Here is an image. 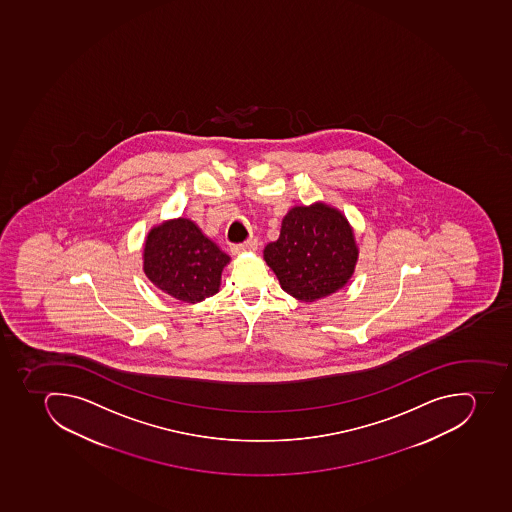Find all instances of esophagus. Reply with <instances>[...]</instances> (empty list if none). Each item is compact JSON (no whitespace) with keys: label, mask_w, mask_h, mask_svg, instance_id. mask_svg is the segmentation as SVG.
<instances>
[{"label":"esophagus","mask_w":512,"mask_h":512,"mask_svg":"<svg viewBox=\"0 0 512 512\" xmlns=\"http://www.w3.org/2000/svg\"><path fill=\"white\" fill-rule=\"evenodd\" d=\"M256 248H258V241L250 240V241H246V243H241V245L232 246V253L233 254L248 253V251H254V250H256Z\"/></svg>","instance_id":"obj_1"}]
</instances>
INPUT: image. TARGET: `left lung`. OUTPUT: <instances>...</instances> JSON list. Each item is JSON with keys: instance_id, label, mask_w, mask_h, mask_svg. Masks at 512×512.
I'll list each match as a JSON object with an SVG mask.
<instances>
[{"instance_id": "1", "label": "left lung", "mask_w": 512, "mask_h": 512, "mask_svg": "<svg viewBox=\"0 0 512 512\" xmlns=\"http://www.w3.org/2000/svg\"><path fill=\"white\" fill-rule=\"evenodd\" d=\"M262 254L282 290L311 303L331 297L350 282L360 250L347 217L318 201L292 207L282 219L279 238Z\"/></svg>"}]
</instances>
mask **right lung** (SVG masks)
Wrapping results in <instances>:
<instances>
[{
    "mask_svg": "<svg viewBox=\"0 0 512 512\" xmlns=\"http://www.w3.org/2000/svg\"><path fill=\"white\" fill-rule=\"evenodd\" d=\"M230 256L186 217L164 220L147 233L142 271L160 292L199 303L219 292Z\"/></svg>",
    "mask_w": 512,
    "mask_h": 512,
    "instance_id": "right-lung-1",
    "label": "right lung"
}]
</instances>
